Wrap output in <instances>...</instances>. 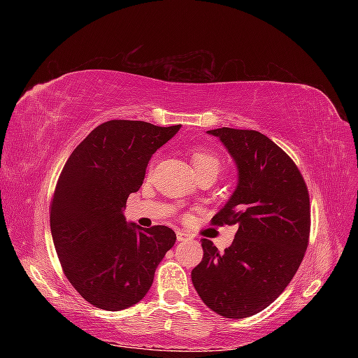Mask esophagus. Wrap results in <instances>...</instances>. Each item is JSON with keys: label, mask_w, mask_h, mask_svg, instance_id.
Segmentation results:
<instances>
[{"label": "esophagus", "mask_w": 358, "mask_h": 358, "mask_svg": "<svg viewBox=\"0 0 358 358\" xmlns=\"http://www.w3.org/2000/svg\"><path fill=\"white\" fill-rule=\"evenodd\" d=\"M177 240L178 241H185L187 240V234L183 232V231H177Z\"/></svg>", "instance_id": "34e87169"}]
</instances>
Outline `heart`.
Segmentation results:
<instances>
[{"label":"heart","mask_w":358,"mask_h":358,"mask_svg":"<svg viewBox=\"0 0 358 358\" xmlns=\"http://www.w3.org/2000/svg\"><path fill=\"white\" fill-rule=\"evenodd\" d=\"M191 163L195 175L203 172H214L218 175L220 169H222V162H220V158L215 154H212V152L204 149H195L192 152Z\"/></svg>","instance_id":"obj_1"}]
</instances>
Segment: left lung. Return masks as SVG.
I'll use <instances>...</instances> for the list:
<instances>
[{"mask_svg":"<svg viewBox=\"0 0 358 358\" xmlns=\"http://www.w3.org/2000/svg\"><path fill=\"white\" fill-rule=\"evenodd\" d=\"M223 143L238 172L237 187L212 224H238L224 252L203 238L192 283L204 305L226 318L268 308L291 283L305 257L310 210L305 180L285 150L257 131H208Z\"/></svg>","mask_w":358,"mask_h":358,"instance_id":"1","label":"left lung"}]
</instances>
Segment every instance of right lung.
I'll use <instances>...</instances> for the list:
<instances>
[{"mask_svg": "<svg viewBox=\"0 0 358 358\" xmlns=\"http://www.w3.org/2000/svg\"><path fill=\"white\" fill-rule=\"evenodd\" d=\"M146 121L110 120L67 159L53 194L50 231L63 271L80 295L104 310L136 305L177 240L167 226L127 223V196L143 185L157 149L180 131Z\"/></svg>", "mask_w": 358, "mask_h": 358, "instance_id": "add662e5", "label": "right lung"}]
</instances>
